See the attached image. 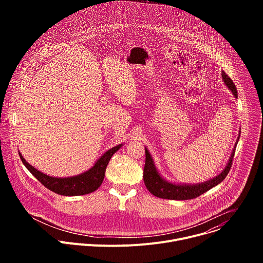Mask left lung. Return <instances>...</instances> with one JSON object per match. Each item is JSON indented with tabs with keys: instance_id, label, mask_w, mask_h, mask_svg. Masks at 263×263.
<instances>
[{
	"instance_id": "1",
	"label": "left lung",
	"mask_w": 263,
	"mask_h": 263,
	"mask_svg": "<svg viewBox=\"0 0 263 263\" xmlns=\"http://www.w3.org/2000/svg\"><path fill=\"white\" fill-rule=\"evenodd\" d=\"M221 77H222L223 83L226 84V86L232 91L233 96L237 99L238 95H237L236 86L233 83V81L224 71H221ZM239 136H240V133L237 137L236 143L234 145L229 161L226 167L223 168V171L220 174H218L216 177L199 184H175L164 180L158 173L151 154L148 153L147 148L144 147L145 148V164L143 167V181H144L145 187L152 195L161 199L184 201V200H191V199L198 198L199 196L203 195L207 191L211 190L212 187L218 185L224 178L227 177L232 166V161L235 153L236 144L239 140Z\"/></svg>"
}]
</instances>
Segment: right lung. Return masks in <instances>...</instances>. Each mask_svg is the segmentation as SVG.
I'll return each mask as SVG.
<instances>
[{
  "mask_svg": "<svg viewBox=\"0 0 263 263\" xmlns=\"http://www.w3.org/2000/svg\"><path fill=\"white\" fill-rule=\"evenodd\" d=\"M123 144H118L112 148L105 152L95 163V165L88 171L72 177L65 178H57L48 176L39 170H36L34 166L29 164L21 153L20 157L24 163V165L28 168V171L39 180L48 190L52 191L61 196L71 197V196H83L90 194L97 191L101 186L104 177L107 164L109 163L112 155H114L119 148L122 147Z\"/></svg>",
  "mask_w": 263,
  "mask_h": 263,
  "instance_id": "add662e5",
  "label": "right lung"
}]
</instances>
